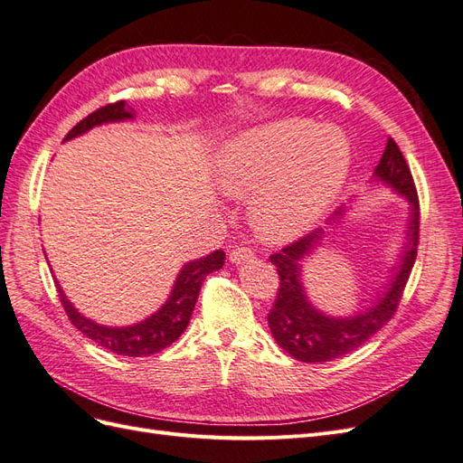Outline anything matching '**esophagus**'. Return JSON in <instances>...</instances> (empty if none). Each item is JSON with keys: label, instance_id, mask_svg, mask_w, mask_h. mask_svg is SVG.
<instances>
[{"label": "esophagus", "instance_id": "obj_1", "mask_svg": "<svg viewBox=\"0 0 463 463\" xmlns=\"http://www.w3.org/2000/svg\"><path fill=\"white\" fill-rule=\"evenodd\" d=\"M253 259H255V253H253V250H250L249 247H240V245H235V247L232 249V253H230V262H232V264H235V266L245 264V262H250Z\"/></svg>", "mask_w": 463, "mask_h": 463}]
</instances>
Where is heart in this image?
I'll list each match as a JSON object with an SVG mask.
<instances>
[{
	"mask_svg": "<svg viewBox=\"0 0 463 463\" xmlns=\"http://www.w3.org/2000/svg\"><path fill=\"white\" fill-rule=\"evenodd\" d=\"M352 150L338 128L289 118L247 129L216 156V184L250 199V220L264 240L293 241L311 232L338 197Z\"/></svg>",
	"mask_w": 463,
	"mask_h": 463,
	"instance_id": "obj_1",
	"label": "heart"
}]
</instances>
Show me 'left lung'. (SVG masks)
Instances as JSON below:
<instances>
[{
    "mask_svg": "<svg viewBox=\"0 0 463 463\" xmlns=\"http://www.w3.org/2000/svg\"><path fill=\"white\" fill-rule=\"evenodd\" d=\"M369 184L383 185L403 197L408 203V220H405L403 240L394 266L390 269L386 282L376 288V296L367 307H361L352 315H330L320 311L307 296L303 279V262L328 241L332 230L345 220L355 201H349L335 210L328 220V226L315 230L270 257L278 269L279 291L269 315V326L278 345L286 349L293 359L303 363H325L354 352L381 330L398 309L417 257L419 201L410 167L392 138H388L383 158L374 167Z\"/></svg>",
    "mask_w": 463,
    "mask_h": 463,
    "instance_id": "1",
    "label": "left lung"
}]
</instances>
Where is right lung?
Wrapping results in <instances>:
<instances>
[{
	"label": "right lung",
	"mask_w": 463,
	"mask_h": 463,
	"mask_svg": "<svg viewBox=\"0 0 463 463\" xmlns=\"http://www.w3.org/2000/svg\"><path fill=\"white\" fill-rule=\"evenodd\" d=\"M128 119H135V114L129 109V106H125V102L108 104L100 109L92 111L89 118L77 123L75 128L67 133L65 141H71V138L85 135L94 128H100V125L119 123ZM223 260H226V253L218 249L206 257L185 262L177 272V278L167 299L150 317L138 320L129 326H108L85 317L71 303V299L65 296L58 278H55V286H58L60 299L69 320H71L73 326L85 334L87 338L118 355L145 357L162 352L164 347L174 344L179 335L185 332L194 309V303H197L199 298L203 279L210 272L220 270L223 266Z\"/></svg>",
	"instance_id": "right-lung-1"
}]
</instances>
